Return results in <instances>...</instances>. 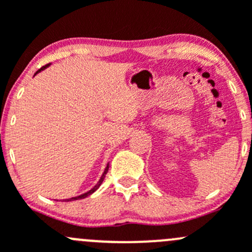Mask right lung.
<instances>
[{
    "mask_svg": "<svg viewBox=\"0 0 252 252\" xmlns=\"http://www.w3.org/2000/svg\"><path fill=\"white\" fill-rule=\"evenodd\" d=\"M46 67H48V64H46V65H44V67H41L40 68L39 70H37L36 73H39L40 70H42V69H45V68ZM36 73H35V74H36ZM107 172H108V164H107V167H106V169H105V172H103V174H102V177H101V179L98 180V183L97 184L95 185V187L93 188V189L90 190V191H88V192H85V194H83V195H80V196H77V197H72V199H69L68 200V201H73V200H79V199H84V197H86V196H89V195H91L93 194L94 191H95V190H97L98 189V187H100L101 184H102V182H103V179H105V177H106V174H107Z\"/></svg>",
    "mask_w": 252,
    "mask_h": 252,
    "instance_id": "obj_1",
    "label": "right lung"
}]
</instances>
